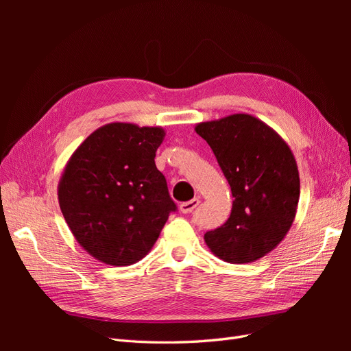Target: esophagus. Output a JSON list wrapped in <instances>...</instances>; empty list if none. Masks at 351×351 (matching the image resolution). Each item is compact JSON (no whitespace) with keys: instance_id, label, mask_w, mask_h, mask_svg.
<instances>
[{"instance_id":"1","label":"esophagus","mask_w":351,"mask_h":351,"mask_svg":"<svg viewBox=\"0 0 351 351\" xmlns=\"http://www.w3.org/2000/svg\"><path fill=\"white\" fill-rule=\"evenodd\" d=\"M199 204H200L199 199H192V200L184 202V204L180 205V210H182L183 214H190V212H192Z\"/></svg>"}]
</instances>
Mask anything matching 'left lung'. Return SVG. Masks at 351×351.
I'll use <instances>...</instances> for the list:
<instances>
[{
    "mask_svg": "<svg viewBox=\"0 0 351 351\" xmlns=\"http://www.w3.org/2000/svg\"><path fill=\"white\" fill-rule=\"evenodd\" d=\"M195 132L214 151L234 197L226 224L205 234L206 246L228 263L263 258L295 218L300 178L290 146L250 114L199 123Z\"/></svg>",
    "mask_w": 351,
    "mask_h": 351,
    "instance_id": "left-lung-1",
    "label": "left lung"
}]
</instances>
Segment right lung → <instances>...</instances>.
<instances>
[{"instance_id":"add662e5","label":"right lung","mask_w":351,"mask_h":351,"mask_svg":"<svg viewBox=\"0 0 351 351\" xmlns=\"http://www.w3.org/2000/svg\"><path fill=\"white\" fill-rule=\"evenodd\" d=\"M162 127L110 123L73 152L58 183L70 231L90 256L112 267L143 259L176 204L155 165Z\"/></svg>"}]
</instances>
